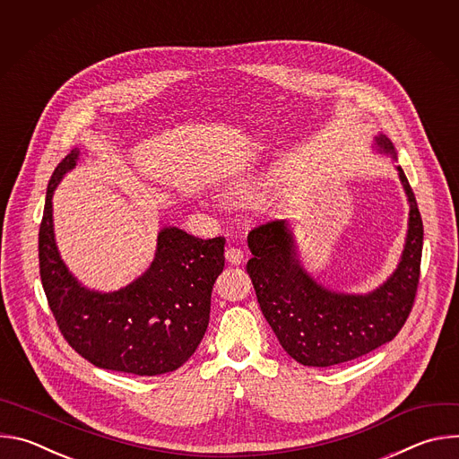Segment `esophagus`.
I'll return each instance as SVG.
<instances>
[{"instance_id":"esophagus-1","label":"esophagus","mask_w":459,"mask_h":459,"mask_svg":"<svg viewBox=\"0 0 459 459\" xmlns=\"http://www.w3.org/2000/svg\"><path fill=\"white\" fill-rule=\"evenodd\" d=\"M225 257L230 265H239L243 261V252L238 247H227L225 250Z\"/></svg>"}]
</instances>
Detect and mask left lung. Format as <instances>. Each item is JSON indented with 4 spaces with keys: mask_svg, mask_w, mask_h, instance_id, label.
Here are the masks:
<instances>
[{
    "mask_svg": "<svg viewBox=\"0 0 459 459\" xmlns=\"http://www.w3.org/2000/svg\"><path fill=\"white\" fill-rule=\"evenodd\" d=\"M377 145L394 156L386 138ZM411 202L409 234L398 271L367 296L338 294L317 285L298 264L292 234L283 220H271L248 232L252 280L261 312L285 352L301 365L333 367L372 352L394 340L416 299L423 248V221L402 167Z\"/></svg>",
    "mask_w": 459,
    "mask_h": 459,
    "instance_id": "1",
    "label": "left lung"
}]
</instances>
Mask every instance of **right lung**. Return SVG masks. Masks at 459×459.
Returning a JSON list of instances; mask_svg holds the SVG:
<instances>
[{"instance_id":"right-lung-1","label":"right lung","mask_w":459,"mask_h":459,"mask_svg":"<svg viewBox=\"0 0 459 459\" xmlns=\"http://www.w3.org/2000/svg\"><path fill=\"white\" fill-rule=\"evenodd\" d=\"M65 156L50 176L39 225V276L61 336L100 368L158 376L179 368L209 325L211 294L225 267V238L163 229L151 269L112 294L83 289L63 265L52 230V192L76 165Z\"/></svg>"}]
</instances>
